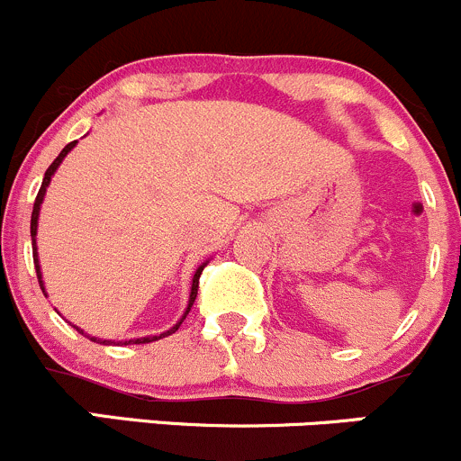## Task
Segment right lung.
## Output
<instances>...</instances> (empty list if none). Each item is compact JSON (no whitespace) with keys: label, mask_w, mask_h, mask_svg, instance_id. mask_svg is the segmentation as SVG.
Listing matches in <instances>:
<instances>
[{"label":"right lung","mask_w":461,"mask_h":461,"mask_svg":"<svg viewBox=\"0 0 461 461\" xmlns=\"http://www.w3.org/2000/svg\"><path fill=\"white\" fill-rule=\"evenodd\" d=\"M77 145V141H72V143H68L64 149H61L59 152V157L55 158V161L50 163V167L46 169V174H43V181H41V187H39V194H37V198H35V207H32V216H31V236H32V260H35V269H37V278H39V287H41V292H43V295H46V287H43V280H41V269H39V256H37V243H35V236H37V222H39V207H41V203H43V196H46V187H48V183H50V178H52V174L57 172V167L61 166V161H64L66 158V154L70 152L72 148H75ZM205 265L207 263H203L201 267L196 269V274H194V278H192V292H190V303H187V309H185V313H183V318L178 320L176 324H174L172 329H169V331H166V333H158V336H145V338H137V340H128V342H123V345H130V342H132V345H145V342H154V340H161V338H166V336H169V333H174V331H178V327H181V322L183 320H185V316L187 313H190V309H192V304H194V300H196V294H198V278H201V271L205 269ZM77 331H81V329H77ZM84 333V331H81ZM92 342H99V345H110V342L113 340H96V338H90Z\"/></svg>","instance_id":"right-lung-1"}]
</instances>
